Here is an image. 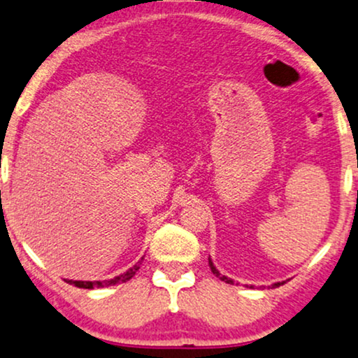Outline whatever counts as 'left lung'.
<instances>
[{
	"label": "left lung",
	"instance_id": "obj_1",
	"mask_svg": "<svg viewBox=\"0 0 358 358\" xmlns=\"http://www.w3.org/2000/svg\"><path fill=\"white\" fill-rule=\"evenodd\" d=\"M210 268H211V271H213V274H216V275H218V278H220L221 280H224V282H228V284H233V280H231V279H228V278H226V275H221V274H220V271L216 269L215 266H213L211 259H210ZM280 284H284V282H275V284H273V287H279Z\"/></svg>",
	"mask_w": 358,
	"mask_h": 358
}]
</instances>
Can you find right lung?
<instances>
[{"instance_id": "1", "label": "right lung", "mask_w": 358, "mask_h": 358, "mask_svg": "<svg viewBox=\"0 0 358 358\" xmlns=\"http://www.w3.org/2000/svg\"><path fill=\"white\" fill-rule=\"evenodd\" d=\"M143 259V257H142ZM140 264H142V261H138L137 264L134 266V268H130L127 273L117 275L114 279H108V280H67L69 284H74L76 287H80V289H94V287H103V286H114V284H119V282H127V280H130L135 275V273L140 269Z\"/></svg>"}]
</instances>
